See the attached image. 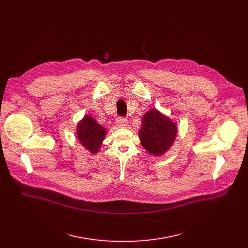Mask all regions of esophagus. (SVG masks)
<instances>
[{"label":"esophagus","instance_id":"1","mask_svg":"<svg viewBox=\"0 0 248 248\" xmlns=\"http://www.w3.org/2000/svg\"><path fill=\"white\" fill-rule=\"evenodd\" d=\"M116 125L117 127H126L127 126V121L123 118H118L116 121Z\"/></svg>","mask_w":248,"mask_h":248}]
</instances>
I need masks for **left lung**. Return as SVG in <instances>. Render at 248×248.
I'll use <instances>...</instances> for the list:
<instances>
[{
	"label": "left lung",
	"instance_id": "left-lung-1",
	"mask_svg": "<svg viewBox=\"0 0 248 248\" xmlns=\"http://www.w3.org/2000/svg\"><path fill=\"white\" fill-rule=\"evenodd\" d=\"M141 122L138 131L141 145L150 155H164L174 142L178 124L154 108L144 114Z\"/></svg>",
	"mask_w": 248,
	"mask_h": 248
}]
</instances>
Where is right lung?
I'll return each instance as SVG.
<instances>
[{"instance_id":"obj_1","label":"right lung","mask_w":248,"mask_h":248,"mask_svg":"<svg viewBox=\"0 0 248 248\" xmlns=\"http://www.w3.org/2000/svg\"><path fill=\"white\" fill-rule=\"evenodd\" d=\"M107 132V129L90 115H85L77 125V136L79 143L94 155L99 152Z\"/></svg>"}]
</instances>
